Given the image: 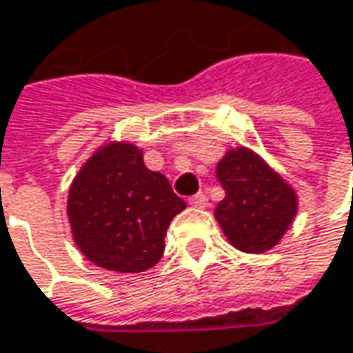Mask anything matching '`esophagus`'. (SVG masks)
I'll return each instance as SVG.
<instances>
[{"instance_id":"1","label":"esophagus","mask_w":353,"mask_h":353,"mask_svg":"<svg viewBox=\"0 0 353 353\" xmlns=\"http://www.w3.org/2000/svg\"><path fill=\"white\" fill-rule=\"evenodd\" d=\"M192 206H196V208H204L206 204H208V196L204 194V192H198V194H194V196H190V200H188Z\"/></svg>"}]
</instances>
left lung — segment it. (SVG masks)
I'll return each mask as SVG.
<instances>
[{
    "label": "left lung",
    "mask_w": 353,
    "mask_h": 353,
    "mask_svg": "<svg viewBox=\"0 0 353 353\" xmlns=\"http://www.w3.org/2000/svg\"><path fill=\"white\" fill-rule=\"evenodd\" d=\"M216 177L225 200L214 208V216L227 239L247 253L272 249L296 214L294 190L243 147L219 161Z\"/></svg>",
    "instance_id": "obj_1"
}]
</instances>
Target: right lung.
<instances>
[{
	"instance_id": "obj_1",
	"label": "right lung",
	"mask_w": 353,
	"mask_h": 353,
	"mask_svg": "<svg viewBox=\"0 0 353 353\" xmlns=\"http://www.w3.org/2000/svg\"><path fill=\"white\" fill-rule=\"evenodd\" d=\"M185 202L168 177L151 172L128 143H110L81 168L69 190L67 214L75 243L100 268L145 272L165 249V233Z\"/></svg>"
}]
</instances>
